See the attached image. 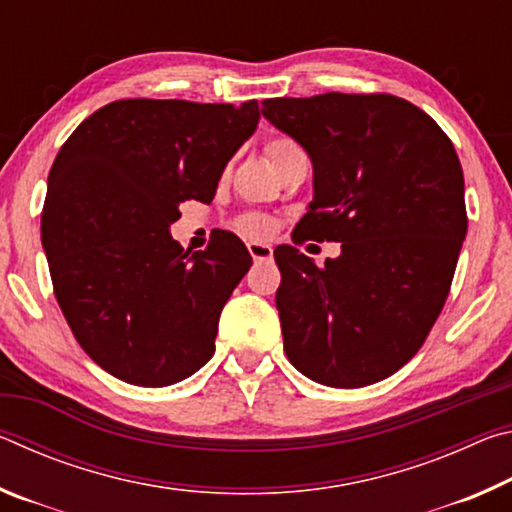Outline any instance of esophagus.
<instances>
[{"mask_svg": "<svg viewBox=\"0 0 512 512\" xmlns=\"http://www.w3.org/2000/svg\"><path fill=\"white\" fill-rule=\"evenodd\" d=\"M248 253L255 259V262H266V259L273 257V248L268 244H259V241H250Z\"/></svg>", "mask_w": 512, "mask_h": 512, "instance_id": "34e87169", "label": "esophagus"}]
</instances>
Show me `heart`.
Returning a JSON list of instances; mask_svg holds the SVG:
<instances>
[{"mask_svg": "<svg viewBox=\"0 0 512 512\" xmlns=\"http://www.w3.org/2000/svg\"><path fill=\"white\" fill-rule=\"evenodd\" d=\"M266 155L268 160H271V164L275 167V171L282 167L284 162H287L291 155L296 153H302L300 146L289 140V137H273V140L266 142ZM235 228L241 232L244 237H250V239H264L273 232L275 223L271 216L266 214H259V212H246L241 214L239 219L235 221Z\"/></svg>", "mask_w": 512, "mask_h": 512, "instance_id": "1", "label": "heart"}]
</instances>
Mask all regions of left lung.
I'll list each match as a JSON object with an SVG mask.
<instances>
[{
    "mask_svg": "<svg viewBox=\"0 0 512 512\" xmlns=\"http://www.w3.org/2000/svg\"><path fill=\"white\" fill-rule=\"evenodd\" d=\"M262 115L314 164V201L293 244H341L325 266L293 246L275 248L284 352L332 388L391 377L443 311L467 232L454 144L393 94L266 99Z\"/></svg>",
    "mask_w": 512,
    "mask_h": 512,
    "instance_id": "8db88e82",
    "label": "left lung"
}]
</instances>
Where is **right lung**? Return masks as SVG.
Masks as SVG:
<instances>
[{"instance_id": "right-lung-1", "label": "right lung", "mask_w": 512, "mask_h": 512, "mask_svg": "<svg viewBox=\"0 0 512 512\" xmlns=\"http://www.w3.org/2000/svg\"><path fill=\"white\" fill-rule=\"evenodd\" d=\"M257 121V101L121 99L60 146L42 248L69 329L112 377L160 388L212 359L221 309L253 257L232 232L185 253L169 225L180 203H212Z\"/></svg>"}]
</instances>
